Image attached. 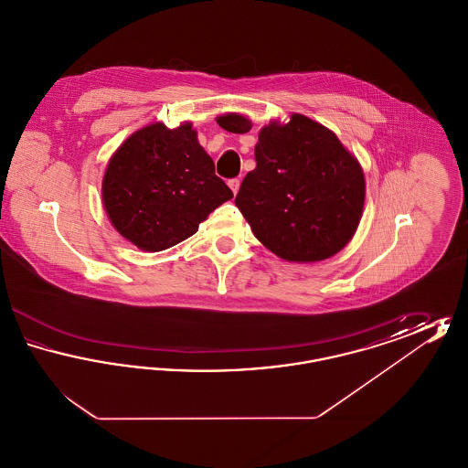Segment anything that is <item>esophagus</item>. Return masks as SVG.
<instances>
[{
  "mask_svg": "<svg viewBox=\"0 0 468 468\" xmlns=\"http://www.w3.org/2000/svg\"><path fill=\"white\" fill-rule=\"evenodd\" d=\"M228 186L231 187L233 195H237V193H239V189H240V178H229V180H228Z\"/></svg>",
  "mask_w": 468,
  "mask_h": 468,
  "instance_id": "obj_1",
  "label": "esophagus"
}]
</instances>
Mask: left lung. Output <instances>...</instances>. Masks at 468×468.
I'll return each instance as SVG.
<instances>
[{
	"label": "left lung",
	"mask_w": 468,
	"mask_h": 468,
	"mask_svg": "<svg viewBox=\"0 0 468 468\" xmlns=\"http://www.w3.org/2000/svg\"><path fill=\"white\" fill-rule=\"evenodd\" d=\"M231 133L252 124L242 115L218 119ZM256 168L242 180L235 205L256 239L286 261L312 263L336 254L361 219L363 170L328 128L292 113L258 134Z\"/></svg>",
	"instance_id": "obj_1"
}]
</instances>
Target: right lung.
Instances as JSON below:
<instances>
[{"mask_svg":"<svg viewBox=\"0 0 468 468\" xmlns=\"http://www.w3.org/2000/svg\"><path fill=\"white\" fill-rule=\"evenodd\" d=\"M103 205L113 228L142 250L157 252L189 239L233 193L189 122H157L132 134L112 156Z\"/></svg>","mask_w":468,"mask_h":468,"instance_id":"obj_1","label":"right lung"}]
</instances>
